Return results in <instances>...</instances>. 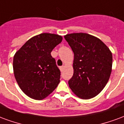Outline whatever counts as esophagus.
Returning <instances> with one entry per match:
<instances>
[{
	"label": "esophagus",
	"instance_id": "34e87169",
	"mask_svg": "<svg viewBox=\"0 0 124 124\" xmlns=\"http://www.w3.org/2000/svg\"><path fill=\"white\" fill-rule=\"evenodd\" d=\"M63 69H64V66H61V67H59V69H60V71L62 72L63 70Z\"/></svg>",
	"mask_w": 124,
	"mask_h": 124
}]
</instances>
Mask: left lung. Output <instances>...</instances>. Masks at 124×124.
<instances>
[{
    "label": "left lung",
    "instance_id": "left-lung-1",
    "mask_svg": "<svg viewBox=\"0 0 124 124\" xmlns=\"http://www.w3.org/2000/svg\"><path fill=\"white\" fill-rule=\"evenodd\" d=\"M64 38L74 53V73L69 86L78 98H93L102 91L110 78L112 52L100 39L88 33H69Z\"/></svg>",
    "mask_w": 124,
    "mask_h": 124
}]
</instances>
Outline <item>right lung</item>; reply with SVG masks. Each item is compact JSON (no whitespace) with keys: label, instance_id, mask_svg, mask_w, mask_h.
I'll use <instances>...</instances> for the list:
<instances>
[{"label":"right lung","instance_id":"1","mask_svg":"<svg viewBox=\"0 0 124 124\" xmlns=\"http://www.w3.org/2000/svg\"><path fill=\"white\" fill-rule=\"evenodd\" d=\"M62 39L59 35L40 33L28 39L15 53L14 77L20 88L30 98L43 100L59 85L61 72L51 52Z\"/></svg>","mask_w":124,"mask_h":124}]
</instances>
